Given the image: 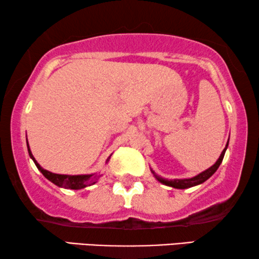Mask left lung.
Returning <instances> with one entry per match:
<instances>
[{"instance_id":"obj_1","label":"left lung","mask_w":259,"mask_h":259,"mask_svg":"<svg viewBox=\"0 0 259 259\" xmlns=\"http://www.w3.org/2000/svg\"><path fill=\"white\" fill-rule=\"evenodd\" d=\"M228 146H229V141L228 144H226V146L224 150H223L222 154L219 155L218 160L214 162L213 165L211 166V167H208L207 169H205V171H203L201 173H199V175L194 176L192 177V178H184V179H165L162 178V177L155 175V172L153 171V169L151 168V172L153 173L154 178L158 180L159 183L164 184V185L166 186H171L173 187V189H180V190H185V189H190V187H193V186H197V185H200V184H203L204 182H206V180L210 178L211 176L214 175V172L217 171L219 165L222 164L223 161V158H224V154L226 150H228Z\"/></svg>"}]
</instances>
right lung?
<instances>
[{
  "mask_svg": "<svg viewBox=\"0 0 259 259\" xmlns=\"http://www.w3.org/2000/svg\"><path fill=\"white\" fill-rule=\"evenodd\" d=\"M27 148H28V153H29V157L33 159V161L36 165V167L38 168L42 175H44L46 178H47L49 182H52L53 184H55L56 186L59 187H63V189H70V190H81L84 189V187L91 186L95 184L99 180V178L102 176L101 173H92V175H58V173H53L49 172L47 169L42 168L40 164L35 160V158L33 157V153H31L29 144H28L27 140ZM111 159V155L107 158L106 160V164Z\"/></svg>",
  "mask_w": 259,
  "mask_h": 259,
  "instance_id": "add662e5",
  "label": "right lung"
}]
</instances>
